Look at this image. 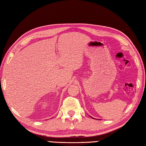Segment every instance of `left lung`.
<instances>
[{"label":"left lung","instance_id":"1","mask_svg":"<svg viewBox=\"0 0 146 146\" xmlns=\"http://www.w3.org/2000/svg\"><path fill=\"white\" fill-rule=\"evenodd\" d=\"M92 119H94V118H93V117H92Z\"/></svg>","mask_w":146,"mask_h":146}]
</instances>
